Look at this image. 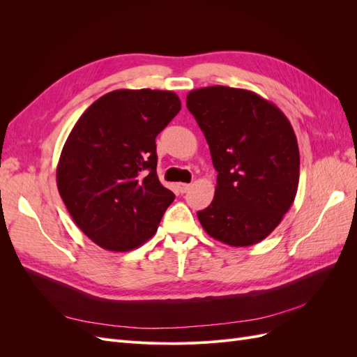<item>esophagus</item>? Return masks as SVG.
<instances>
[{"label": "esophagus", "mask_w": 357, "mask_h": 357, "mask_svg": "<svg viewBox=\"0 0 357 357\" xmlns=\"http://www.w3.org/2000/svg\"><path fill=\"white\" fill-rule=\"evenodd\" d=\"M177 189L180 190V193H186L190 189V185H188V183H178Z\"/></svg>", "instance_id": "1"}]
</instances>
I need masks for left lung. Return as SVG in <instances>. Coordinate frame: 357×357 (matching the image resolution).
I'll return each mask as SVG.
<instances>
[{"instance_id":"obj_1","label":"left lung","mask_w":357,"mask_h":357,"mask_svg":"<svg viewBox=\"0 0 357 357\" xmlns=\"http://www.w3.org/2000/svg\"><path fill=\"white\" fill-rule=\"evenodd\" d=\"M207 139L218 186L198 211L204 231L232 247L261 243L294 204L299 149L289 119L247 89L208 86L186 96Z\"/></svg>"}]
</instances>
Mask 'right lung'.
I'll use <instances>...</instances> for the list:
<instances>
[{
	"label": "right lung",
	"instance_id": "right-lung-1",
	"mask_svg": "<svg viewBox=\"0 0 357 357\" xmlns=\"http://www.w3.org/2000/svg\"><path fill=\"white\" fill-rule=\"evenodd\" d=\"M180 109L174 92L117 89L71 129L56 168L58 190L75 225L105 250L144 244L174 201L158 178L155 139Z\"/></svg>",
	"mask_w": 357,
	"mask_h": 357
}]
</instances>
